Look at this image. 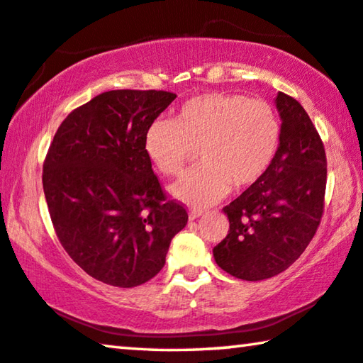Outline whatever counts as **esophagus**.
<instances>
[{
	"mask_svg": "<svg viewBox=\"0 0 363 363\" xmlns=\"http://www.w3.org/2000/svg\"><path fill=\"white\" fill-rule=\"evenodd\" d=\"M202 216V211H189V218L191 220H196V218H199Z\"/></svg>",
	"mask_w": 363,
	"mask_h": 363,
	"instance_id": "esophagus-1",
	"label": "esophagus"
}]
</instances>
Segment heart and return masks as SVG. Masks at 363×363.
<instances>
[{
    "instance_id": "b5f03b06",
    "label": "heart",
    "mask_w": 363,
    "mask_h": 363,
    "mask_svg": "<svg viewBox=\"0 0 363 363\" xmlns=\"http://www.w3.org/2000/svg\"><path fill=\"white\" fill-rule=\"evenodd\" d=\"M281 121L263 100L208 91L189 99L174 121L147 126L145 150L161 174H182L194 151L201 167L187 172L171 194L192 207L212 206L227 192H242L267 176L281 146Z\"/></svg>"
}]
</instances>
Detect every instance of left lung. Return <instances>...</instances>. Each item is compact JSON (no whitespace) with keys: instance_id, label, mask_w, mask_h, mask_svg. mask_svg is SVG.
Listing matches in <instances>:
<instances>
[{"instance_id":"left-lung-1","label":"left lung","mask_w":363,"mask_h":363,"mask_svg":"<svg viewBox=\"0 0 363 363\" xmlns=\"http://www.w3.org/2000/svg\"><path fill=\"white\" fill-rule=\"evenodd\" d=\"M281 146L258 184L223 208L227 237L213 248L223 272L245 281L277 277L301 257L324 212L328 161L309 115L293 96L279 91Z\"/></svg>"}]
</instances>
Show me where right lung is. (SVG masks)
Returning <instances> with one entry per match:
<instances>
[{
	"label": "right lung",
	"instance_id": "obj_1",
	"mask_svg": "<svg viewBox=\"0 0 363 363\" xmlns=\"http://www.w3.org/2000/svg\"><path fill=\"white\" fill-rule=\"evenodd\" d=\"M174 99L162 90L104 91L69 113L50 143L43 172L50 220L69 257L105 284L155 278L187 223L145 150L147 126Z\"/></svg>",
	"mask_w": 363,
	"mask_h": 363
}]
</instances>
